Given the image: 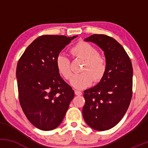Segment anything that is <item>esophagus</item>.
<instances>
[{"instance_id": "esophagus-1", "label": "esophagus", "mask_w": 148, "mask_h": 148, "mask_svg": "<svg viewBox=\"0 0 148 148\" xmlns=\"http://www.w3.org/2000/svg\"><path fill=\"white\" fill-rule=\"evenodd\" d=\"M75 95H82V92L79 90H75Z\"/></svg>"}]
</instances>
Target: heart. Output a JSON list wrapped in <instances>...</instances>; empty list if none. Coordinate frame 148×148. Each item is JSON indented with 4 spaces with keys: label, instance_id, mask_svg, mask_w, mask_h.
I'll return each instance as SVG.
<instances>
[{
    "label": "heart",
    "instance_id": "heart-1",
    "mask_svg": "<svg viewBox=\"0 0 148 148\" xmlns=\"http://www.w3.org/2000/svg\"><path fill=\"white\" fill-rule=\"evenodd\" d=\"M73 56L85 60L81 74L73 75L70 84L77 89H82L89 86L94 80L98 82L104 75L106 70V60L103 56L98 53V51L88 42H80L72 49ZM56 65L60 75L65 79H69L72 72L69 58L63 53L58 55Z\"/></svg>",
    "mask_w": 148,
    "mask_h": 148
}]
</instances>
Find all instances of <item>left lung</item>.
Returning a JSON list of instances; mask_svg holds the SVG:
<instances>
[{
  "instance_id": "1",
  "label": "left lung",
  "mask_w": 148,
  "mask_h": 148,
  "mask_svg": "<svg viewBox=\"0 0 148 148\" xmlns=\"http://www.w3.org/2000/svg\"><path fill=\"white\" fill-rule=\"evenodd\" d=\"M85 41L93 42L102 49L106 70L95 86L84 90L86 103L83 116L91 128L108 130L121 120L130 106L133 84L132 64L123 46L111 37L95 34Z\"/></svg>"
}]
</instances>
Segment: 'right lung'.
Here are the masks:
<instances>
[{
  "label": "right lung",
  "instance_id": "obj_1",
  "mask_svg": "<svg viewBox=\"0 0 148 148\" xmlns=\"http://www.w3.org/2000/svg\"><path fill=\"white\" fill-rule=\"evenodd\" d=\"M77 37L43 35L27 47L16 66L18 98L23 113L39 130L56 129L63 120L74 91L60 76L56 59Z\"/></svg>",
  "mask_w": 148,
  "mask_h": 148
}]
</instances>
